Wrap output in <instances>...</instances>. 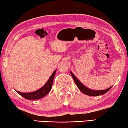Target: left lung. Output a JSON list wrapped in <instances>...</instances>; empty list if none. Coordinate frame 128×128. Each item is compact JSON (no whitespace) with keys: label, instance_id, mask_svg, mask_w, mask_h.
Wrapping results in <instances>:
<instances>
[{"label":"left lung","instance_id":"left-lung-1","mask_svg":"<svg viewBox=\"0 0 128 128\" xmlns=\"http://www.w3.org/2000/svg\"><path fill=\"white\" fill-rule=\"evenodd\" d=\"M74 80V81L76 83V84L78 89L81 91V92H83V93L86 94V95L90 96H101V95H103V94H106V92H108L109 91L111 88L112 87H110L109 88L106 89V90H91V89L87 88V87H86L84 85H83L81 82H80L79 80H78V78H76V77L74 76V74H73L72 72H70Z\"/></svg>","mask_w":128,"mask_h":128}]
</instances>
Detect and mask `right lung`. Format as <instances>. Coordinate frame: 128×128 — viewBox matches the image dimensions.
Instances as JSON below:
<instances>
[{
    "label": "right lung",
    "instance_id": "add662e5",
    "mask_svg": "<svg viewBox=\"0 0 128 128\" xmlns=\"http://www.w3.org/2000/svg\"><path fill=\"white\" fill-rule=\"evenodd\" d=\"M55 73L56 70L54 72L50 78H49V80L45 84V85L42 87H41V88L38 89V90L31 92H18V91H16V92L22 97L27 100H38L41 98L45 97L51 90Z\"/></svg>",
    "mask_w": 128,
    "mask_h": 128
}]
</instances>
